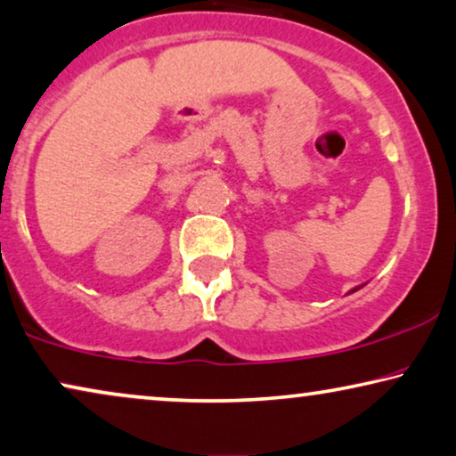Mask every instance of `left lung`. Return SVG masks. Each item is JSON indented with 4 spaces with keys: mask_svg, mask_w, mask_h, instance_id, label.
<instances>
[{
    "mask_svg": "<svg viewBox=\"0 0 456 456\" xmlns=\"http://www.w3.org/2000/svg\"><path fill=\"white\" fill-rule=\"evenodd\" d=\"M357 289H359V287H357ZM357 289H354V291H357ZM354 291H351V293H354Z\"/></svg>",
    "mask_w": 456,
    "mask_h": 456,
    "instance_id": "1",
    "label": "left lung"
}]
</instances>
